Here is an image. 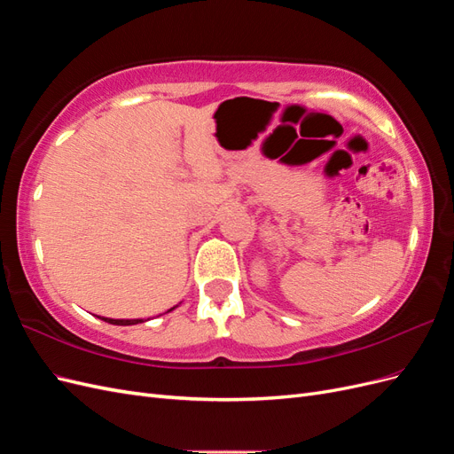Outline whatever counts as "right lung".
Here are the masks:
<instances>
[{
  "instance_id": "1",
  "label": "right lung",
  "mask_w": 454,
  "mask_h": 454,
  "mask_svg": "<svg viewBox=\"0 0 454 454\" xmlns=\"http://www.w3.org/2000/svg\"><path fill=\"white\" fill-rule=\"evenodd\" d=\"M174 309H170V310H174ZM102 320L107 322V324H114V325H134V324H142L144 322V320H114V318H102Z\"/></svg>"
}]
</instances>
